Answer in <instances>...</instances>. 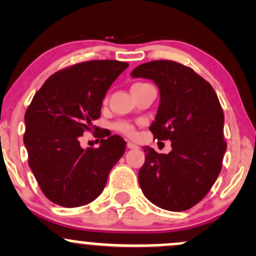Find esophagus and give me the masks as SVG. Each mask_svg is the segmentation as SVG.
<instances>
[{
	"mask_svg": "<svg viewBox=\"0 0 256 256\" xmlns=\"http://www.w3.org/2000/svg\"><path fill=\"white\" fill-rule=\"evenodd\" d=\"M128 148H130V150H136V148H138V146L136 144H134V142H130V141H128Z\"/></svg>",
	"mask_w": 256,
	"mask_h": 256,
	"instance_id": "obj_1",
	"label": "esophagus"
}]
</instances>
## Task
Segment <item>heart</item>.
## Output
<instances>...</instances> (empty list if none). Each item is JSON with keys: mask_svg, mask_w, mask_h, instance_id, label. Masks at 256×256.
<instances>
[{"mask_svg": "<svg viewBox=\"0 0 256 256\" xmlns=\"http://www.w3.org/2000/svg\"><path fill=\"white\" fill-rule=\"evenodd\" d=\"M138 84H140V82H138ZM114 128H115L116 131H118V132L124 134L126 136H130V138L135 135V126L131 122H128V121H118L114 125Z\"/></svg>", "mask_w": 256, "mask_h": 256, "instance_id": "obj_1", "label": "heart"}]
</instances>
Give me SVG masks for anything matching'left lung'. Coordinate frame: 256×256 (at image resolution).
Instances as JSON below:
<instances>
[{
  "label": "left lung",
  "mask_w": 256,
  "mask_h": 256,
  "mask_svg": "<svg viewBox=\"0 0 256 256\" xmlns=\"http://www.w3.org/2000/svg\"><path fill=\"white\" fill-rule=\"evenodd\" d=\"M131 76L157 84L161 100L150 131L157 140L172 141L167 154L144 148L141 190L157 207L187 210L207 196L220 174L226 150L220 102L207 80L177 62L144 63Z\"/></svg>",
  "instance_id": "left-lung-1"
}]
</instances>
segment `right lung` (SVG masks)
Wrapping results in <instances>:
<instances>
[{
    "instance_id": "right-lung-1",
    "label": "right lung",
    "mask_w": 256,
    "mask_h": 256,
    "mask_svg": "<svg viewBox=\"0 0 256 256\" xmlns=\"http://www.w3.org/2000/svg\"><path fill=\"white\" fill-rule=\"evenodd\" d=\"M128 66L118 60H89L56 72L33 96L24 114L23 142L28 164L43 194L62 207L94 200L104 190L114 164L125 152L118 135L102 138L100 146L80 147L85 131L99 128L108 89ZM92 131V132H94Z\"/></svg>"
}]
</instances>
